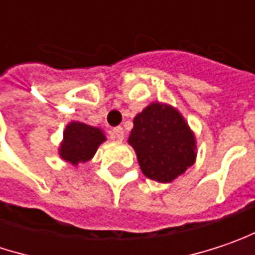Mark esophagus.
Listing matches in <instances>:
<instances>
[{
	"label": "esophagus",
	"mask_w": 255,
	"mask_h": 255,
	"mask_svg": "<svg viewBox=\"0 0 255 255\" xmlns=\"http://www.w3.org/2000/svg\"><path fill=\"white\" fill-rule=\"evenodd\" d=\"M110 136H112V139L118 140V142H122V140H123V137H125V130H123L120 126H119V128H115V129H112Z\"/></svg>",
	"instance_id": "obj_1"
}]
</instances>
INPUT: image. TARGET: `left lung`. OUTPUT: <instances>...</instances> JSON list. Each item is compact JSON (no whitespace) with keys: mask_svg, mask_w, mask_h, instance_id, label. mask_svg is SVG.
Returning <instances> with one entry per match:
<instances>
[{"mask_svg":"<svg viewBox=\"0 0 255 255\" xmlns=\"http://www.w3.org/2000/svg\"><path fill=\"white\" fill-rule=\"evenodd\" d=\"M142 173L171 183L196 161V137L181 113L168 104L151 103L133 119L128 139Z\"/></svg>","mask_w":255,"mask_h":255,"instance_id":"left-lung-1","label":"left lung"}]
</instances>
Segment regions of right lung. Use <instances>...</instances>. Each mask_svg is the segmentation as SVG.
I'll list each match as a JSON object with an SVG mask.
<instances>
[{
    "label": "right lung",
    "instance_id": "add662e5",
    "mask_svg": "<svg viewBox=\"0 0 255 255\" xmlns=\"http://www.w3.org/2000/svg\"><path fill=\"white\" fill-rule=\"evenodd\" d=\"M106 140L104 132L81 122H71L64 130L59 155L66 162L78 165L90 161L97 148Z\"/></svg>",
    "mask_w": 255,
    "mask_h": 255
}]
</instances>
